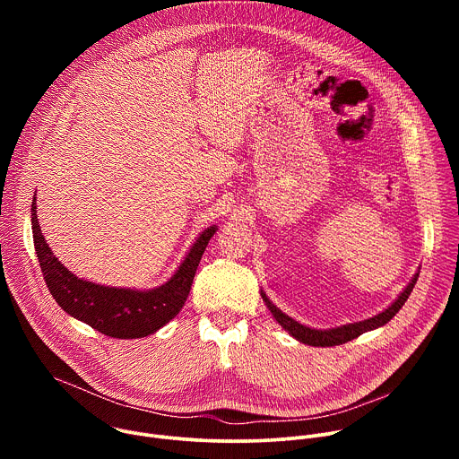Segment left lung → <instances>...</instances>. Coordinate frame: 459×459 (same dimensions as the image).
<instances>
[{
  "label": "left lung",
  "instance_id": "obj_1",
  "mask_svg": "<svg viewBox=\"0 0 459 459\" xmlns=\"http://www.w3.org/2000/svg\"><path fill=\"white\" fill-rule=\"evenodd\" d=\"M418 281V274L412 278V281L407 285V289L400 294V298L392 303L388 308H385L381 314L370 317V319H365V321H359V323H351V325H343V326H338V329H329V331H316V329H308V326L294 321L292 317H289L287 314H283L276 305L271 303V299L265 296V292H261V298H264L265 305L269 307V310L273 312V316L276 317V321L283 326V329L294 336L298 342L301 343H307V345H312V347H334V345H342V343H347L358 336H361L363 333L367 331H372V329H377V326L388 323L392 317H394L398 314V310L405 305V301L409 299L414 285Z\"/></svg>",
  "mask_w": 459,
  "mask_h": 459
}]
</instances>
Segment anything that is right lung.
I'll list each match as a JSON object with an SVG mask.
<instances>
[{
    "label": "right lung",
    "instance_id": "right-lung-1",
    "mask_svg": "<svg viewBox=\"0 0 459 459\" xmlns=\"http://www.w3.org/2000/svg\"><path fill=\"white\" fill-rule=\"evenodd\" d=\"M30 212L38 261L56 303L98 333L119 340H136L154 334L183 308L195 269L200 265L209 239L216 232V227H211L200 234L178 273L165 285L154 290L112 289L78 280L65 269L41 236L34 202Z\"/></svg>",
    "mask_w": 459,
    "mask_h": 459
}]
</instances>
